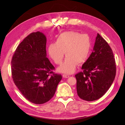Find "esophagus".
I'll return each instance as SVG.
<instances>
[{
	"label": "esophagus",
	"mask_w": 125,
	"mask_h": 125,
	"mask_svg": "<svg viewBox=\"0 0 125 125\" xmlns=\"http://www.w3.org/2000/svg\"><path fill=\"white\" fill-rule=\"evenodd\" d=\"M63 77L64 78H68V77H69V75H67V74H63Z\"/></svg>",
	"instance_id": "34e87169"
}]
</instances>
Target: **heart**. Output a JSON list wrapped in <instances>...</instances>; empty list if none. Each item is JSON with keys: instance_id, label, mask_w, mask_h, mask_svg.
Returning a JSON list of instances; mask_svg holds the SVG:
<instances>
[{"instance_id": "obj_1", "label": "heart", "mask_w": 125, "mask_h": 125, "mask_svg": "<svg viewBox=\"0 0 125 125\" xmlns=\"http://www.w3.org/2000/svg\"><path fill=\"white\" fill-rule=\"evenodd\" d=\"M92 48L91 38L87 34L75 31H65L57 37L56 42L48 47L50 57L56 64H61L64 56V63L58 68L61 73H73L77 64L81 65L88 58Z\"/></svg>"}]
</instances>
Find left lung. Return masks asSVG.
<instances>
[{"label":"left lung","instance_id":"left-lung-1","mask_svg":"<svg viewBox=\"0 0 125 125\" xmlns=\"http://www.w3.org/2000/svg\"><path fill=\"white\" fill-rule=\"evenodd\" d=\"M82 69L83 71L75 75L78 95L86 101L99 99L115 80L116 65L112 49L99 34L94 50Z\"/></svg>","mask_w":125,"mask_h":125}]
</instances>
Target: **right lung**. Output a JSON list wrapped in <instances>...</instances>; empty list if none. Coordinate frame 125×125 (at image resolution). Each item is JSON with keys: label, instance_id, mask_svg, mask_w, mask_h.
<instances>
[{"label": "right lung", "instance_id": "1", "mask_svg": "<svg viewBox=\"0 0 125 125\" xmlns=\"http://www.w3.org/2000/svg\"><path fill=\"white\" fill-rule=\"evenodd\" d=\"M47 39L36 31L31 33L19 44L13 55V81L30 102L42 104L54 96L62 75L55 73V67L47 57Z\"/></svg>", "mask_w": 125, "mask_h": 125}]
</instances>
